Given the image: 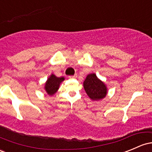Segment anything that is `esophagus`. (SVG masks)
<instances>
[{
  "instance_id": "obj_1",
  "label": "esophagus",
  "mask_w": 152,
  "mask_h": 152,
  "mask_svg": "<svg viewBox=\"0 0 152 152\" xmlns=\"http://www.w3.org/2000/svg\"><path fill=\"white\" fill-rule=\"evenodd\" d=\"M77 77V75H73V76H69V78H72H72H76Z\"/></svg>"
}]
</instances>
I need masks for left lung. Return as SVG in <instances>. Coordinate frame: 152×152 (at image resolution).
<instances>
[{"label":"left lung","mask_w":152,"mask_h":152,"mask_svg":"<svg viewBox=\"0 0 152 152\" xmlns=\"http://www.w3.org/2000/svg\"><path fill=\"white\" fill-rule=\"evenodd\" d=\"M83 88L92 101H100L106 97L108 90L106 84L101 80L95 73L88 75L83 82Z\"/></svg>","instance_id":"1"}]
</instances>
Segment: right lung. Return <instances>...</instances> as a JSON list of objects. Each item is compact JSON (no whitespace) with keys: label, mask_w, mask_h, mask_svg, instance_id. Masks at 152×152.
Segmentation results:
<instances>
[{"label":"right lung","mask_w":152,"mask_h":152,"mask_svg":"<svg viewBox=\"0 0 152 152\" xmlns=\"http://www.w3.org/2000/svg\"><path fill=\"white\" fill-rule=\"evenodd\" d=\"M64 80L65 78L64 77H58L53 74L50 75L47 79L46 82L45 83V86H44V90H45V93L50 96L54 95L59 88L61 83Z\"/></svg>","instance_id":"add662e5"}]
</instances>
